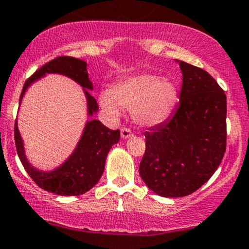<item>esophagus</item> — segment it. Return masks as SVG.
Wrapping results in <instances>:
<instances>
[{"mask_svg":"<svg viewBox=\"0 0 249 249\" xmlns=\"http://www.w3.org/2000/svg\"><path fill=\"white\" fill-rule=\"evenodd\" d=\"M121 136H122L123 139H127V138L133 136V132H132V130H131V128L123 127L121 130Z\"/></svg>","mask_w":249,"mask_h":249,"instance_id":"obj_1","label":"esophagus"}]
</instances>
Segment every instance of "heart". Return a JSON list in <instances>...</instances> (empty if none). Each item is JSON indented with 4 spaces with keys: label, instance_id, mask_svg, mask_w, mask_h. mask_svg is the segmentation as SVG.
Wrapping results in <instances>:
<instances>
[{
    "label": "heart",
    "instance_id": "obj_1",
    "mask_svg": "<svg viewBox=\"0 0 249 249\" xmlns=\"http://www.w3.org/2000/svg\"><path fill=\"white\" fill-rule=\"evenodd\" d=\"M176 96V87L170 80L142 74L117 83L110 92H102L100 103L116 117L121 115V107L132 109L134 121L151 126L168 117Z\"/></svg>",
    "mask_w": 249,
    "mask_h": 249
}]
</instances>
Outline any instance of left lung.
I'll list each match as a JSON object with an SVG mask.
<instances>
[{
  "label": "left lung",
  "mask_w": 249,
  "mask_h": 249,
  "mask_svg": "<svg viewBox=\"0 0 249 249\" xmlns=\"http://www.w3.org/2000/svg\"><path fill=\"white\" fill-rule=\"evenodd\" d=\"M179 103L164 123L145 133L139 173L162 197L193 194L209 181L226 151V95L208 71L184 61Z\"/></svg>",
  "instance_id": "1"
}]
</instances>
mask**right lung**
Here are the masks:
<instances>
[{
  "instance_id": "obj_1",
  "label": "right lung",
  "mask_w": 249,
  "mask_h": 249,
  "mask_svg": "<svg viewBox=\"0 0 249 249\" xmlns=\"http://www.w3.org/2000/svg\"><path fill=\"white\" fill-rule=\"evenodd\" d=\"M46 73L62 74L76 81L83 88L92 89V83L89 81L87 71V64L83 60L73 56H58L41 66L25 81L19 104L28 87ZM87 89H85V94L88 101V113L91 116L97 111L98 106ZM119 138V130H110L100 121L92 119L87 123L77 147L68 160L52 172H40L34 168L26 160L23 140L17 127V122L15 123V143L24 169L41 189L61 196H79L90 190L100 181L104 172L107 155L111 146L118 142Z\"/></svg>"
}]
</instances>
